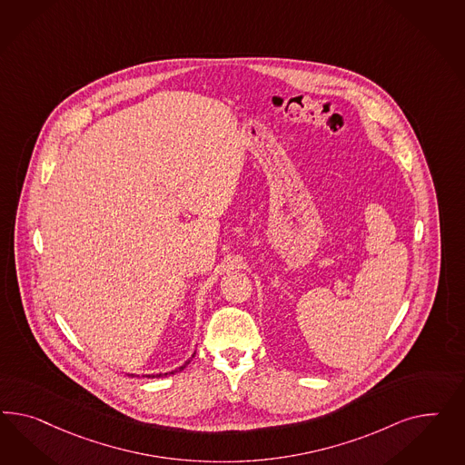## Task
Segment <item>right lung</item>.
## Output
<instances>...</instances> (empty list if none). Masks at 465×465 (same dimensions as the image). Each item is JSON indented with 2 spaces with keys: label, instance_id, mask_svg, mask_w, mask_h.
Listing matches in <instances>:
<instances>
[{
  "label": "right lung",
  "instance_id": "right-lung-1",
  "mask_svg": "<svg viewBox=\"0 0 465 465\" xmlns=\"http://www.w3.org/2000/svg\"><path fill=\"white\" fill-rule=\"evenodd\" d=\"M194 354H196V351L193 352V356H191V360L194 358ZM191 360H187L183 365L179 366V368H175V370H172V371H165V373H158V375H141V377H148V379H160V377H169V375H173V373H177V371H181V370H183L185 366L189 365L191 363ZM131 377H138V375H131Z\"/></svg>",
  "mask_w": 465,
  "mask_h": 465
}]
</instances>
